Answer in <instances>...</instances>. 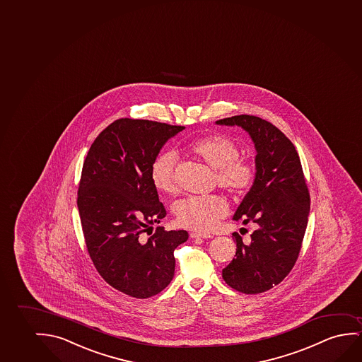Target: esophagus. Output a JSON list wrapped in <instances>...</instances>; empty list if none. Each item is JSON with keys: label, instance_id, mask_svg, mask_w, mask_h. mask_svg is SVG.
Listing matches in <instances>:
<instances>
[{"label": "esophagus", "instance_id": "34e87169", "mask_svg": "<svg viewBox=\"0 0 362 362\" xmlns=\"http://www.w3.org/2000/svg\"><path fill=\"white\" fill-rule=\"evenodd\" d=\"M189 237L192 240H199H199H209V238H212V235L209 233H197V232H191Z\"/></svg>", "mask_w": 362, "mask_h": 362}]
</instances>
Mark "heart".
<instances>
[{
    "instance_id": "b5f03b06",
    "label": "heart",
    "mask_w": 362,
    "mask_h": 362,
    "mask_svg": "<svg viewBox=\"0 0 362 362\" xmlns=\"http://www.w3.org/2000/svg\"><path fill=\"white\" fill-rule=\"evenodd\" d=\"M187 151L216 171V181L235 196L245 194L255 185L257 170L248 158H240L238 145L232 139L211 134L187 145ZM150 180L161 194L176 192L175 156L163 153L153 160ZM178 224L199 232H207L228 212V204L219 194L191 196L178 201L173 209Z\"/></svg>"
}]
</instances>
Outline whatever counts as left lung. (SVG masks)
Segmentation results:
<instances>
[{"mask_svg": "<svg viewBox=\"0 0 362 362\" xmlns=\"http://www.w3.org/2000/svg\"><path fill=\"white\" fill-rule=\"evenodd\" d=\"M217 125L240 127L255 143V185L233 219L255 223L250 245L237 232L235 258L222 276L230 288L259 294L291 273L300 252L310 211V196L296 146L278 127L253 115H235Z\"/></svg>", "mask_w": 362, "mask_h": 362, "instance_id": "left-lung-1", "label": "left lung"}]
</instances>
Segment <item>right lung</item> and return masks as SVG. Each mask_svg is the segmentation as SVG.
<instances>
[{
    "mask_svg": "<svg viewBox=\"0 0 362 362\" xmlns=\"http://www.w3.org/2000/svg\"><path fill=\"white\" fill-rule=\"evenodd\" d=\"M184 129L117 119L98 135L83 163L76 204L88 253L109 286L138 299L170 284L173 250L189 238L186 230L163 227L148 238L143 235L166 216L150 168L168 139Z\"/></svg>",
    "mask_w": 362,
    "mask_h": 362,
    "instance_id": "obj_1",
    "label": "right lung"
}]
</instances>
